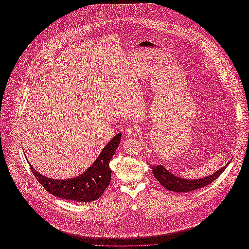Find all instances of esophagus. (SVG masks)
<instances>
[{"label":"esophagus","mask_w":249,"mask_h":249,"mask_svg":"<svg viewBox=\"0 0 249 249\" xmlns=\"http://www.w3.org/2000/svg\"><path fill=\"white\" fill-rule=\"evenodd\" d=\"M125 132H126V135L128 137H135L137 135L138 130H137V128L135 126H130L129 128H127V130H126Z\"/></svg>","instance_id":"esophagus-1"}]
</instances>
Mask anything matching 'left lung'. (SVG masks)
Masks as SVG:
<instances>
[{"mask_svg": "<svg viewBox=\"0 0 249 249\" xmlns=\"http://www.w3.org/2000/svg\"><path fill=\"white\" fill-rule=\"evenodd\" d=\"M229 163H227L220 170L213 173L212 176L201 179H184L171 174L163 166L150 165V167L152 169L154 178L167 190L174 192H190L193 190H199L211 184L213 180H215L224 172L226 167L229 165Z\"/></svg>", "mask_w": 249, "mask_h": 249, "instance_id": "8db88e82", "label": "left lung"}]
</instances>
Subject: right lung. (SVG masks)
<instances>
[{"mask_svg": "<svg viewBox=\"0 0 249 249\" xmlns=\"http://www.w3.org/2000/svg\"><path fill=\"white\" fill-rule=\"evenodd\" d=\"M121 133H118L107 143L93 162L84 174L67 180L51 179L36 172L30 164L37 181L50 194L68 201L90 202L99 199L111 181L112 170L109 162L119 147Z\"/></svg>", "mask_w": 249, "mask_h": 249, "instance_id": "1", "label": "right lung"}]
</instances>
